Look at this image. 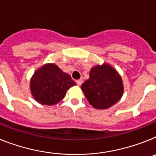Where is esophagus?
<instances>
[{
    "instance_id": "obj_1",
    "label": "esophagus",
    "mask_w": 156,
    "mask_h": 156,
    "mask_svg": "<svg viewBox=\"0 0 156 156\" xmlns=\"http://www.w3.org/2000/svg\"><path fill=\"white\" fill-rule=\"evenodd\" d=\"M76 84L78 85V86H80L83 83V80H76Z\"/></svg>"
}]
</instances>
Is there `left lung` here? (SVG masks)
Listing matches in <instances>:
<instances>
[{"label": "left lung", "instance_id": "8db88e82", "mask_svg": "<svg viewBox=\"0 0 156 156\" xmlns=\"http://www.w3.org/2000/svg\"><path fill=\"white\" fill-rule=\"evenodd\" d=\"M81 89L89 103L98 109L113 105L121 98L123 92L121 77L108 65L93 67L90 78L81 85Z\"/></svg>", "mask_w": 156, "mask_h": 156}]
</instances>
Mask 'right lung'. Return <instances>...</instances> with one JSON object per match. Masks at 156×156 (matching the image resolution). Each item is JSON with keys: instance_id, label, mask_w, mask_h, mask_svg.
<instances>
[{"instance_id": "right-lung-1", "label": "right lung", "mask_w": 156, "mask_h": 156, "mask_svg": "<svg viewBox=\"0 0 156 156\" xmlns=\"http://www.w3.org/2000/svg\"><path fill=\"white\" fill-rule=\"evenodd\" d=\"M76 84L69 74L57 66L48 64L36 72L30 81L32 94L42 105H52L59 102L71 87Z\"/></svg>"}]
</instances>
